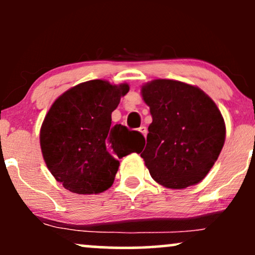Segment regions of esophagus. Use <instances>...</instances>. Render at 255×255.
I'll return each mask as SVG.
<instances>
[{"instance_id":"obj_1","label":"esophagus","mask_w":255,"mask_h":255,"mask_svg":"<svg viewBox=\"0 0 255 255\" xmlns=\"http://www.w3.org/2000/svg\"><path fill=\"white\" fill-rule=\"evenodd\" d=\"M139 131H140V133H141L144 136H146V134H147V129H146L145 126H141V127L139 128Z\"/></svg>"}]
</instances>
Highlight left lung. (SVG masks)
Returning <instances> with one entry per match:
<instances>
[{
    "label": "left lung",
    "instance_id": "obj_1",
    "mask_svg": "<svg viewBox=\"0 0 255 255\" xmlns=\"http://www.w3.org/2000/svg\"><path fill=\"white\" fill-rule=\"evenodd\" d=\"M141 95L152 124L140 156L152 178L172 189L199 183L225 141L224 119L217 105L199 87L169 79L145 84Z\"/></svg>",
    "mask_w": 255,
    "mask_h": 255
}]
</instances>
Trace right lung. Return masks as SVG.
Returning <instances> with one entry per match:
<instances>
[{"instance_id": "add662e5", "label": "right lung", "mask_w": 255, "mask_h": 255, "mask_svg": "<svg viewBox=\"0 0 255 255\" xmlns=\"http://www.w3.org/2000/svg\"><path fill=\"white\" fill-rule=\"evenodd\" d=\"M129 91L128 84L105 80L81 83L51 105L40 128L44 162L66 189L98 194L110 188L120 158L139 152L142 134L111 125V113Z\"/></svg>"}]
</instances>
